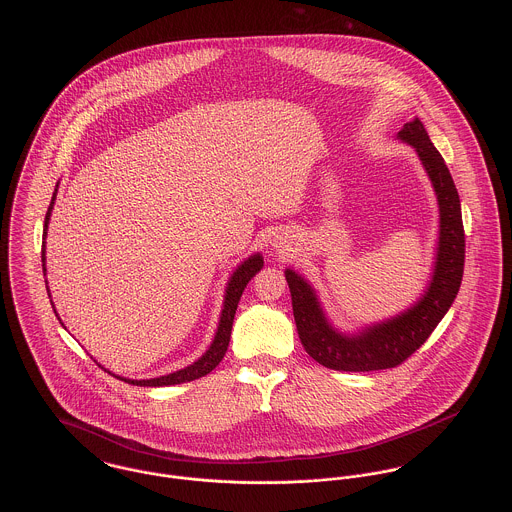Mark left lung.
<instances>
[{
  "instance_id": "obj_1",
  "label": "left lung",
  "mask_w": 512,
  "mask_h": 512,
  "mask_svg": "<svg viewBox=\"0 0 512 512\" xmlns=\"http://www.w3.org/2000/svg\"><path fill=\"white\" fill-rule=\"evenodd\" d=\"M397 139L417 150L440 207V236L432 281L419 301L405 313L348 336L328 325L315 289L293 270H285L301 344L315 362L330 370L375 372L403 364L426 342L460 291L465 234L458 189L419 119L405 123Z\"/></svg>"
}]
</instances>
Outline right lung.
Segmentation results:
<instances>
[{
	"instance_id": "obj_1",
	"label": "right lung",
	"mask_w": 512,
	"mask_h": 512,
	"mask_svg": "<svg viewBox=\"0 0 512 512\" xmlns=\"http://www.w3.org/2000/svg\"><path fill=\"white\" fill-rule=\"evenodd\" d=\"M54 199H56V189H54V195L50 199V205H48L47 217H45V229H43V236H47L48 221H50V211L54 207ZM43 272H47L45 268V242H43ZM264 266V260L260 254H254L250 256L248 260H244L236 272H234L231 279H229V285H227V293H225V305H223V313H221V321H219V328H217V334H215V340L213 344L209 346V350L197 360L193 362L191 366H187L180 372L168 373V375H162V377H154V379H127V377H119L121 381H127L131 385H140V387H162V385H176V383H186V381H193V379H199L203 375H207L209 372H213L219 362L223 360L227 348H229V342H231V330H233L234 313H236V307H238V301L242 297V291L246 287V283L250 279L254 278ZM52 303V301H50ZM117 377V375H115Z\"/></svg>"
}]
</instances>
